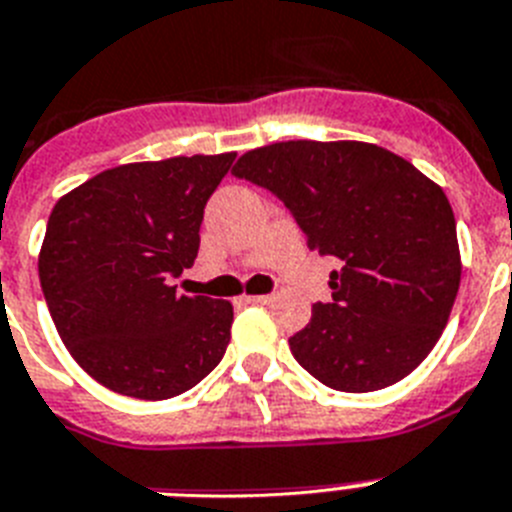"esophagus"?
<instances>
[{
    "mask_svg": "<svg viewBox=\"0 0 512 512\" xmlns=\"http://www.w3.org/2000/svg\"><path fill=\"white\" fill-rule=\"evenodd\" d=\"M247 302H252V304H270V302H273V296H268V294H260V296H249Z\"/></svg>",
    "mask_w": 512,
    "mask_h": 512,
    "instance_id": "1",
    "label": "esophagus"
}]
</instances>
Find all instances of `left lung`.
I'll list each match as a JSON object with an SVG mask.
<instances>
[{"mask_svg": "<svg viewBox=\"0 0 512 512\" xmlns=\"http://www.w3.org/2000/svg\"><path fill=\"white\" fill-rule=\"evenodd\" d=\"M236 179L273 192L307 247L336 257L330 302L289 338L309 375L343 393L388 388L427 359L461 286L455 218L445 192L369 143L289 140L249 150Z\"/></svg>", "mask_w": 512, "mask_h": 512, "instance_id": "left-lung-1", "label": "left lung"}]
</instances>
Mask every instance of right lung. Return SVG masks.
Instances as JSON below:
<instances>
[{"label": "right lung", "instance_id": "obj_1", "mask_svg": "<svg viewBox=\"0 0 512 512\" xmlns=\"http://www.w3.org/2000/svg\"><path fill=\"white\" fill-rule=\"evenodd\" d=\"M236 153L127 163L64 195L46 223L38 278L72 359L114 393L163 401L226 354L234 309L176 294L195 263L205 205Z\"/></svg>", "mask_w": 512, "mask_h": 512}]
</instances>
